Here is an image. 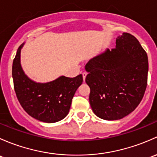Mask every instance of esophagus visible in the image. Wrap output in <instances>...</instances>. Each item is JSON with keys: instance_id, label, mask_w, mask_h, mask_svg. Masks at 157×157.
<instances>
[{"instance_id": "obj_1", "label": "esophagus", "mask_w": 157, "mask_h": 157, "mask_svg": "<svg viewBox=\"0 0 157 157\" xmlns=\"http://www.w3.org/2000/svg\"><path fill=\"white\" fill-rule=\"evenodd\" d=\"M86 76H87V73H86V72H83V73H82V77H83V81H84V82H85V78H86Z\"/></svg>"}]
</instances>
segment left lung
Listing matches in <instances>:
<instances>
[{"instance_id": "8db88e82", "label": "left lung", "mask_w": 157, "mask_h": 157, "mask_svg": "<svg viewBox=\"0 0 157 157\" xmlns=\"http://www.w3.org/2000/svg\"><path fill=\"white\" fill-rule=\"evenodd\" d=\"M116 44V48L106 49L85 66L90 105L105 120L121 119L133 112L147 83V55L138 39L124 32Z\"/></svg>"}]
</instances>
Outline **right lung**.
Here are the masks:
<instances>
[{
  "label": "right lung",
  "mask_w": 157,
  "mask_h": 157,
  "mask_svg": "<svg viewBox=\"0 0 157 157\" xmlns=\"http://www.w3.org/2000/svg\"><path fill=\"white\" fill-rule=\"evenodd\" d=\"M19 46L13 62L12 75L17 99L24 110L41 122H59L69 113L75 91L82 84V75L75 78L59 76L46 83H40L29 78L20 63Z\"/></svg>",
  "instance_id": "obj_1"
}]
</instances>
